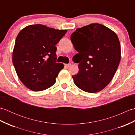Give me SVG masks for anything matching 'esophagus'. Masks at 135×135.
I'll list each match as a JSON object with an SVG mask.
<instances>
[{
  "mask_svg": "<svg viewBox=\"0 0 135 135\" xmlns=\"http://www.w3.org/2000/svg\"><path fill=\"white\" fill-rule=\"evenodd\" d=\"M70 65H71V64H64L65 67H66V68H68V67H69Z\"/></svg>",
  "mask_w": 135,
  "mask_h": 135,
  "instance_id": "obj_1",
  "label": "esophagus"
}]
</instances>
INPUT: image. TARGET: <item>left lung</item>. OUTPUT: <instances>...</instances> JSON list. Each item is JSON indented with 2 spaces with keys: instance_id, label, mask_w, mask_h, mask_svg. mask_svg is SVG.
I'll list each match as a JSON object with an SVG mask.
<instances>
[{
  "instance_id": "left-lung-1",
  "label": "left lung",
  "mask_w": 135,
  "mask_h": 135,
  "mask_svg": "<svg viewBox=\"0 0 135 135\" xmlns=\"http://www.w3.org/2000/svg\"><path fill=\"white\" fill-rule=\"evenodd\" d=\"M78 51L73 57L79 71L73 76L77 87L88 93L103 89L114 77L121 60V45L117 34L100 24L76 29L71 36Z\"/></svg>"
}]
</instances>
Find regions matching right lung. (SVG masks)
Returning a JSON list of instances; mask_svg holds the SVG:
<instances>
[{
	"label": "right lung",
	"mask_w": 135,
	"mask_h": 135,
	"mask_svg": "<svg viewBox=\"0 0 135 135\" xmlns=\"http://www.w3.org/2000/svg\"><path fill=\"white\" fill-rule=\"evenodd\" d=\"M67 30H55L41 24L31 25L17 35L13 52V63L20 81L33 91L51 87L64 68L56 62V45Z\"/></svg>",
	"instance_id": "1"
}]
</instances>
